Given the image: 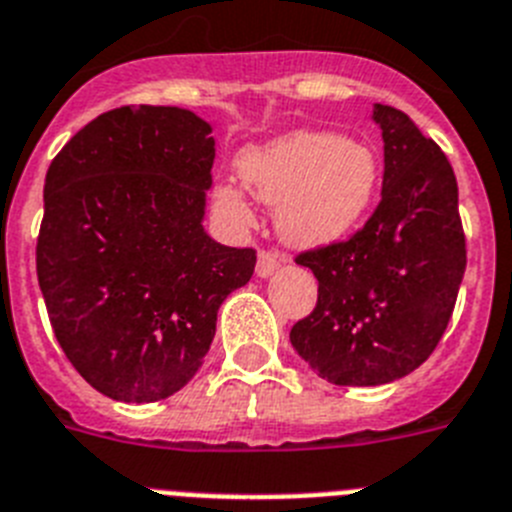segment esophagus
Here are the masks:
<instances>
[{
	"label": "esophagus",
	"instance_id": "obj_1",
	"mask_svg": "<svg viewBox=\"0 0 512 512\" xmlns=\"http://www.w3.org/2000/svg\"><path fill=\"white\" fill-rule=\"evenodd\" d=\"M278 268H281V255H275V252H260V257H257V275H260V278H270Z\"/></svg>",
	"mask_w": 512,
	"mask_h": 512
}]
</instances>
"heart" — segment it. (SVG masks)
Segmentation results:
<instances>
[{"mask_svg":"<svg viewBox=\"0 0 512 512\" xmlns=\"http://www.w3.org/2000/svg\"><path fill=\"white\" fill-rule=\"evenodd\" d=\"M242 182L275 208V229L296 250L340 244L366 219L381 180L376 151L335 131L283 133L239 159ZM221 206L250 221L242 190L221 185Z\"/></svg>","mask_w":512,"mask_h":512,"instance_id":"heart-1","label":"heart"}]
</instances>
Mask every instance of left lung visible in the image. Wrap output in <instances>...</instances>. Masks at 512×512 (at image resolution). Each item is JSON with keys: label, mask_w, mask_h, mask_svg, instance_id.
Instances as JSON below:
<instances>
[{"label": "left lung", "mask_w": 512, "mask_h": 512, "mask_svg": "<svg viewBox=\"0 0 512 512\" xmlns=\"http://www.w3.org/2000/svg\"><path fill=\"white\" fill-rule=\"evenodd\" d=\"M384 139L381 203L348 242L296 257L319 281L293 350L337 386H379L428 361L466 270L459 185L407 113L373 105Z\"/></svg>", "instance_id": "left-lung-1"}]
</instances>
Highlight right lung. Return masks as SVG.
I'll return each mask as SVG.
<instances>
[{
	"mask_svg": "<svg viewBox=\"0 0 512 512\" xmlns=\"http://www.w3.org/2000/svg\"><path fill=\"white\" fill-rule=\"evenodd\" d=\"M185 108L97 115L43 185L38 283L61 350L115 402L172 397L203 366L216 314L255 250L203 229L216 141Z\"/></svg>",
	"mask_w": 512,
	"mask_h": 512,
	"instance_id": "obj_1",
	"label": "right lung"
}]
</instances>
